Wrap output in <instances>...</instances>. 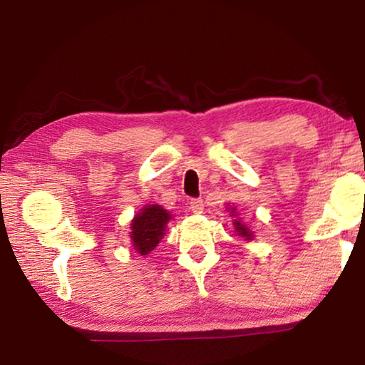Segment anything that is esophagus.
I'll list each match as a JSON object with an SVG mask.
<instances>
[{
    "mask_svg": "<svg viewBox=\"0 0 365 365\" xmlns=\"http://www.w3.org/2000/svg\"><path fill=\"white\" fill-rule=\"evenodd\" d=\"M202 207H205V205H202V200H191L190 201V209L193 214H201Z\"/></svg>",
    "mask_w": 365,
    "mask_h": 365,
    "instance_id": "esophagus-1",
    "label": "esophagus"
}]
</instances>
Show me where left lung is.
Segmentation results:
<instances>
[{
    "instance_id": "8db88e82",
    "label": "left lung",
    "mask_w": 365,
    "mask_h": 365,
    "mask_svg": "<svg viewBox=\"0 0 365 365\" xmlns=\"http://www.w3.org/2000/svg\"><path fill=\"white\" fill-rule=\"evenodd\" d=\"M227 211L230 212V217H233V227H235V232H237V235H240V237L245 238L246 242H251L252 238H255V232L251 230L250 225H246L245 222L240 219V214L237 212V207H227Z\"/></svg>"
}]
</instances>
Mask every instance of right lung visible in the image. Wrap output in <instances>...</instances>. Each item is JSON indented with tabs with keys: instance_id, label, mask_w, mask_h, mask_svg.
I'll use <instances>...</instances> for the list:
<instances>
[{
	"instance_id": "obj_1",
	"label": "right lung",
	"mask_w": 365,
	"mask_h": 365,
	"mask_svg": "<svg viewBox=\"0 0 365 365\" xmlns=\"http://www.w3.org/2000/svg\"><path fill=\"white\" fill-rule=\"evenodd\" d=\"M172 214L159 205H148L135 214L130 224L132 250L145 256L156 248L168 230Z\"/></svg>"
}]
</instances>
